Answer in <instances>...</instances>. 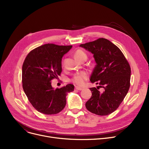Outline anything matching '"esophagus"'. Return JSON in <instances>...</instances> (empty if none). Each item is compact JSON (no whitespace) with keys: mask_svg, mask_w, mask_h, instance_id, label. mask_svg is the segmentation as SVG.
I'll return each mask as SVG.
<instances>
[{"mask_svg":"<svg viewBox=\"0 0 149 149\" xmlns=\"http://www.w3.org/2000/svg\"><path fill=\"white\" fill-rule=\"evenodd\" d=\"M75 89H76L77 90H79V91H81V90L83 89V88H80V87H78V86H76V87H75Z\"/></svg>","mask_w":149,"mask_h":149,"instance_id":"1","label":"esophagus"}]
</instances>
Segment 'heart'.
Instances as JSON below:
<instances>
[{
    "label": "heart",
    "instance_id": "heart-1",
    "mask_svg": "<svg viewBox=\"0 0 149 149\" xmlns=\"http://www.w3.org/2000/svg\"><path fill=\"white\" fill-rule=\"evenodd\" d=\"M75 56L80 61L87 58L86 54L81 49H78L75 51ZM88 74L86 72H78L74 75L73 77L71 79V81L78 86H82L84 84L85 81L88 80Z\"/></svg>",
    "mask_w": 149,
    "mask_h": 149
}]
</instances>
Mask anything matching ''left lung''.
Wrapping results in <instances>:
<instances>
[{
	"label": "left lung",
	"mask_w": 149,
	"mask_h": 149,
	"mask_svg": "<svg viewBox=\"0 0 149 149\" xmlns=\"http://www.w3.org/2000/svg\"><path fill=\"white\" fill-rule=\"evenodd\" d=\"M80 46L91 52L96 62L90 80L100 86L90 88L92 96L86 103L88 110L98 115L112 113L118 109L130 88L131 69L121 51L104 38L81 44ZM104 91L101 93L99 88Z\"/></svg>",
	"instance_id": "left-lung-1"
}]
</instances>
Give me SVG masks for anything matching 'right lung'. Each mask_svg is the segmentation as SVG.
<instances>
[{
    "mask_svg": "<svg viewBox=\"0 0 149 149\" xmlns=\"http://www.w3.org/2000/svg\"><path fill=\"white\" fill-rule=\"evenodd\" d=\"M72 47L48 43L29 52L22 66V86L31 104L45 115L57 114L66 106V97L74 86L54 89L51 80L61 72V58Z\"/></svg>",
    "mask_w": 149,
    "mask_h": 149,
    "instance_id": "right-lung-1",
    "label": "right lung"
}]
</instances>
